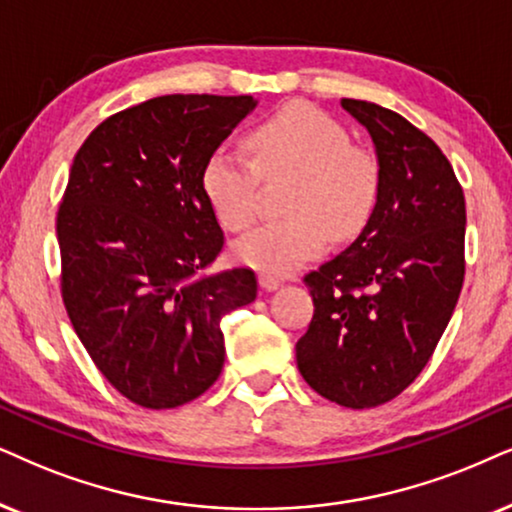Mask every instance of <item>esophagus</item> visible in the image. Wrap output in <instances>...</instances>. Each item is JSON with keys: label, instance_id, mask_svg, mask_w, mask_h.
Listing matches in <instances>:
<instances>
[{"label": "esophagus", "instance_id": "34e87169", "mask_svg": "<svg viewBox=\"0 0 512 512\" xmlns=\"http://www.w3.org/2000/svg\"><path fill=\"white\" fill-rule=\"evenodd\" d=\"M278 286H281V281H278V278L269 276V274H262L260 276V288L267 290V293H271V290H276Z\"/></svg>", "mask_w": 512, "mask_h": 512}]
</instances>
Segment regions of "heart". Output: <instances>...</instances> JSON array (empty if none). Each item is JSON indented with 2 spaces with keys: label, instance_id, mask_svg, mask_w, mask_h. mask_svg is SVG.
Listing matches in <instances>:
<instances>
[{
  "label": "heart",
  "instance_id": "b5f03b06",
  "mask_svg": "<svg viewBox=\"0 0 512 512\" xmlns=\"http://www.w3.org/2000/svg\"><path fill=\"white\" fill-rule=\"evenodd\" d=\"M250 160L217 148L200 172L212 215L229 231L255 222L257 184L295 177L286 222L264 224L234 243V260L262 274H290L333 238H352L371 219L380 196V167L347 129L309 106H288L245 137Z\"/></svg>",
  "mask_w": 512,
  "mask_h": 512
}]
</instances>
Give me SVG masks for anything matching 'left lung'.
<instances>
[{
    "instance_id": "obj_1",
    "label": "left lung",
    "mask_w": 512,
    "mask_h": 512,
    "mask_svg": "<svg viewBox=\"0 0 512 512\" xmlns=\"http://www.w3.org/2000/svg\"><path fill=\"white\" fill-rule=\"evenodd\" d=\"M371 134L380 196L349 248L304 276L314 300L295 357L347 409L397 397L428 364L463 288L465 198L428 134L378 103L342 99Z\"/></svg>"
}]
</instances>
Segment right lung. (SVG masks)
<instances>
[{
	"instance_id": "obj_1",
	"label": "right lung",
	"mask_w": 512,
	"mask_h": 512,
	"mask_svg": "<svg viewBox=\"0 0 512 512\" xmlns=\"http://www.w3.org/2000/svg\"><path fill=\"white\" fill-rule=\"evenodd\" d=\"M252 96L170 94L103 120L77 151L56 236L77 338L144 409H174L224 366L222 316L257 297L250 269L208 274L224 234L200 189Z\"/></svg>"
}]
</instances>
